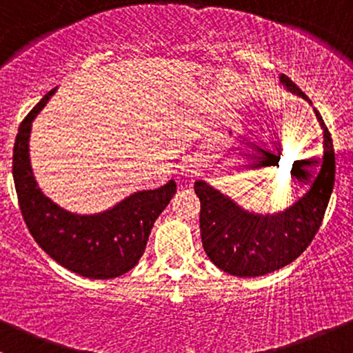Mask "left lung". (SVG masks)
I'll list each match as a JSON object with an SVG mask.
<instances>
[{
  "mask_svg": "<svg viewBox=\"0 0 353 353\" xmlns=\"http://www.w3.org/2000/svg\"><path fill=\"white\" fill-rule=\"evenodd\" d=\"M281 83L310 101L285 74H281ZM314 112L325 134V154L316 161L322 163L318 175L306 178L311 185L307 194L289 209L267 216L248 212L205 181H195L203 252L221 270L236 277L270 274L296 260L319 231L335 185V151L328 127L319 112Z\"/></svg>",
  "mask_w": 353,
  "mask_h": 353,
  "instance_id": "left-lung-1",
  "label": "left lung"
}]
</instances>
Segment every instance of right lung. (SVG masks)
<instances>
[{
  "label": "right lung",
  "instance_id": "add662e5",
  "mask_svg": "<svg viewBox=\"0 0 353 353\" xmlns=\"http://www.w3.org/2000/svg\"><path fill=\"white\" fill-rule=\"evenodd\" d=\"M56 88L32 108L18 127L13 148V180L28 231L52 260L88 279H114L134 268L146 250L152 224L176 194L170 180L156 190L136 192L112 209L78 216L61 209L37 187L28 158L32 121Z\"/></svg>",
  "mask_w": 353,
  "mask_h": 353
}]
</instances>
